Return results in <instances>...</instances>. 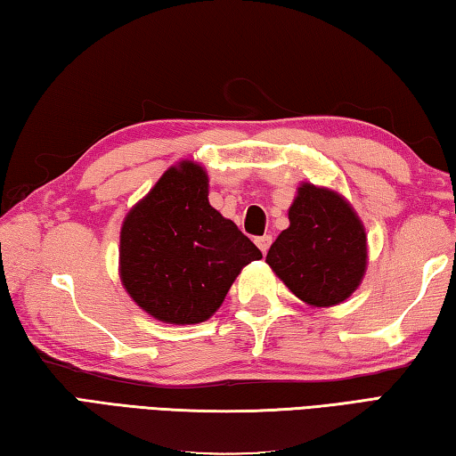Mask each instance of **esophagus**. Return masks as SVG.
Masks as SVG:
<instances>
[{
	"instance_id": "1",
	"label": "esophagus",
	"mask_w": 456,
	"mask_h": 456,
	"mask_svg": "<svg viewBox=\"0 0 456 456\" xmlns=\"http://www.w3.org/2000/svg\"><path fill=\"white\" fill-rule=\"evenodd\" d=\"M256 246L260 248L262 254H265V252L270 250V246H272V236H270V234H265V236L256 238Z\"/></svg>"
}]
</instances>
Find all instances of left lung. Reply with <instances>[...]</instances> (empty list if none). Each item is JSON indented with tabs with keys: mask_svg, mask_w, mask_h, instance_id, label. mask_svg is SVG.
<instances>
[{
	"mask_svg": "<svg viewBox=\"0 0 456 456\" xmlns=\"http://www.w3.org/2000/svg\"><path fill=\"white\" fill-rule=\"evenodd\" d=\"M288 218L265 264L307 305L346 302L362 286L369 260L365 226L354 206L328 186L302 183Z\"/></svg>",
	"mask_w": 456,
	"mask_h": 456,
	"instance_id": "8db88e82",
	"label": "left lung"
}]
</instances>
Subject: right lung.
<instances>
[{
  "label": "right lung",
  "instance_id": "add662e5",
  "mask_svg": "<svg viewBox=\"0 0 456 456\" xmlns=\"http://www.w3.org/2000/svg\"><path fill=\"white\" fill-rule=\"evenodd\" d=\"M260 257L250 238L210 206L206 168L180 160L126 212L118 276L154 320L192 325L216 314L238 273Z\"/></svg>",
  "mask_w": 456,
  "mask_h": 456
}]
</instances>
